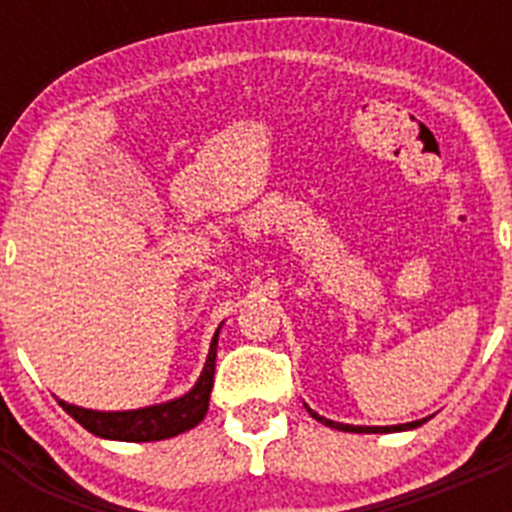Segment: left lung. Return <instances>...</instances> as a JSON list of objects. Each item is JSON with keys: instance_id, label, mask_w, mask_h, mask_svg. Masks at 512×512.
<instances>
[{"instance_id": "obj_1", "label": "left lung", "mask_w": 512, "mask_h": 512, "mask_svg": "<svg viewBox=\"0 0 512 512\" xmlns=\"http://www.w3.org/2000/svg\"><path fill=\"white\" fill-rule=\"evenodd\" d=\"M307 413H310L315 420H320V423L328 425V428H338V431H346V433H395V431H410V428H418V425H423L425 420H428V418H423V420H413V423L382 425V428H379V425H348V423H336V420H328V418H323V415L312 413L310 408H307Z\"/></svg>"}]
</instances>
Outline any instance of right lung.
<instances>
[{
    "label": "right lung",
    "mask_w": 512,
    "mask_h": 512,
    "mask_svg": "<svg viewBox=\"0 0 512 512\" xmlns=\"http://www.w3.org/2000/svg\"><path fill=\"white\" fill-rule=\"evenodd\" d=\"M217 333L210 343V354H207L205 369H202L200 379L194 384L187 395L176 397V400L161 402V405H151V408L140 410H122V413H102V410H87L79 405H69V402L58 400L66 413L84 425L89 433L99 438H110V441H164V438L179 436V433L189 431L194 425H200L202 418L210 408V392L212 379H215V356H217Z\"/></svg>",
    "instance_id": "obj_1"
}]
</instances>
